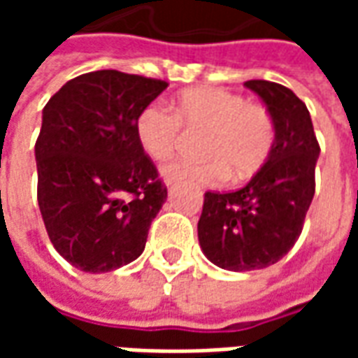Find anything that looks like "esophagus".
<instances>
[{
	"instance_id": "34e87169",
	"label": "esophagus",
	"mask_w": 358,
	"mask_h": 358,
	"mask_svg": "<svg viewBox=\"0 0 358 358\" xmlns=\"http://www.w3.org/2000/svg\"><path fill=\"white\" fill-rule=\"evenodd\" d=\"M174 182H176V178H174V176H166V178H164V184H166V186H172Z\"/></svg>"
}]
</instances>
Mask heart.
<instances>
[{"label": "heart", "mask_w": 358, "mask_h": 358, "mask_svg": "<svg viewBox=\"0 0 358 358\" xmlns=\"http://www.w3.org/2000/svg\"><path fill=\"white\" fill-rule=\"evenodd\" d=\"M186 134L201 136L195 164H171L164 176L215 184L226 178L253 176L272 153L276 126L270 110L243 95L218 88H194L180 95L174 110L149 103L138 117L136 132L141 148L155 161H169Z\"/></svg>", "instance_id": "obj_1"}]
</instances>
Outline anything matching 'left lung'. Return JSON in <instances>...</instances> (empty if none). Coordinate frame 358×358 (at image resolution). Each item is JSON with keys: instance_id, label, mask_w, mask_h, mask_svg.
<instances>
[{"instance_id": "1", "label": "left lung", "mask_w": 358, "mask_h": 358, "mask_svg": "<svg viewBox=\"0 0 358 358\" xmlns=\"http://www.w3.org/2000/svg\"><path fill=\"white\" fill-rule=\"evenodd\" d=\"M266 105L276 141L248 186L207 192L197 222L203 253L232 272L266 268L295 245L315 195L320 145L305 103L292 90L268 80H248Z\"/></svg>"}]
</instances>
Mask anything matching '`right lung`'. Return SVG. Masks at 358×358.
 Instances as JSON below:
<instances>
[{
	"label": "right lung",
	"mask_w": 358,
	"mask_h": 358,
	"mask_svg": "<svg viewBox=\"0 0 358 358\" xmlns=\"http://www.w3.org/2000/svg\"><path fill=\"white\" fill-rule=\"evenodd\" d=\"M166 82L120 71L69 80L43 107L36 140L38 205L53 248L84 272L143 253L166 186L136 132Z\"/></svg>",
	"instance_id": "right-lung-1"
}]
</instances>
